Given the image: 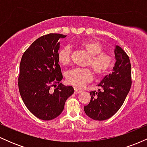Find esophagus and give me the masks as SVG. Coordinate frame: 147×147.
Returning <instances> with one entry per match:
<instances>
[{"label": "esophagus", "instance_id": "esophagus-1", "mask_svg": "<svg viewBox=\"0 0 147 147\" xmlns=\"http://www.w3.org/2000/svg\"><path fill=\"white\" fill-rule=\"evenodd\" d=\"M81 92H82V90H79V89H77V88H75V94L80 93Z\"/></svg>", "mask_w": 147, "mask_h": 147}]
</instances>
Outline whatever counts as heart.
<instances>
[{"mask_svg":"<svg viewBox=\"0 0 147 147\" xmlns=\"http://www.w3.org/2000/svg\"><path fill=\"white\" fill-rule=\"evenodd\" d=\"M79 47L89 55L86 62L87 65H90L95 75L101 76L106 73L113 64L112 57L103 52L102 45L96 41H85L81 42ZM59 62L65 65L70 63L71 60V51L69 46L64 47L59 52ZM65 79L69 84L76 87H82L91 81L92 73L89 68H72L65 72Z\"/></svg>","mask_w":147,"mask_h":147,"instance_id":"1","label":"heart"}]
</instances>
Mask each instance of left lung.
Listing matches in <instances>:
<instances>
[{"label":"left lung","instance_id":"8db88e82","mask_svg":"<svg viewBox=\"0 0 147 147\" xmlns=\"http://www.w3.org/2000/svg\"><path fill=\"white\" fill-rule=\"evenodd\" d=\"M115 63L112 72L106 75L98 92H90V103L84 107L86 114L95 120H106L122 106L131 86V65L128 55L119 45L114 49Z\"/></svg>","mask_w":147,"mask_h":147}]
</instances>
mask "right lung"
Returning <instances> with one entry per match:
<instances>
[{
  "mask_svg": "<svg viewBox=\"0 0 147 147\" xmlns=\"http://www.w3.org/2000/svg\"><path fill=\"white\" fill-rule=\"evenodd\" d=\"M61 34H49L34 41L21 58L18 89L28 109L38 119L52 120L64 109L65 101L74 93L71 86L60 83L63 79L58 60ZM59 84L54 91L50 87Z\"/></svg>",
  "mask_w": 147,
  "mask_h": 147,
  "instance_id": "1",
  "label": "right lung"
}]
</instances>
